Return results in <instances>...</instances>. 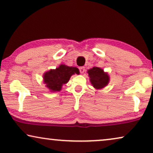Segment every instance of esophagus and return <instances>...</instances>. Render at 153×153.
<instances>
[{
  "label": "esophagus",
  "mask_w": 153,
  "mask_h": 153,
  "mask_svg": "<svg viewBox=\"0 0 153 153\" xmlns=\"http://www.w3.org/2000/svg\"><path fill=\"white\" fill-rule=\"evenodd\" d=\"M79 70H80V72L81 74H83V73H84L85 72V68L84 67H80V68H79Z\"/></svg>",
  "instance_id": "34e87169"
}]
</instances>
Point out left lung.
Masks as SVG:
<instances>
[{
    "label": "left lung",
    "mask_w": 153,
    "mask_h": 153,
    "mask_svg": "<svg viewBox=\"0 0 153 153\" xmlns=\"http://www.w3.org/2000/svg\"><path fill=\"white\" fill-rule=\"evenodd\" d=\"M88 74L90 81L92 85L97 90L104 88L108 84L110 77L107 72H105L103 69L93 67L87 71Z\"/></svg>",
    "instance_id": "1"
}]
</instances>
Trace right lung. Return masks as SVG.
<instances>
[{
  "label": "right lung",
  "mask_w": 153,
  "mask_h": 153,
  "mask_svg": "<svg viewBox=\"0 0 153 153\" xmlns=\"http://www.w3.org/2000/svg\"><path fill=\"white\" fill-rule=\"evenodd\" d=\"M75 74H79L78 68L61 64L57 68L44 73L43 83L51 93L60 91L63 84L68 83L70 77Z\"/></svg>",
  "instance_id": "right-lung-1"
}]
</instances>
